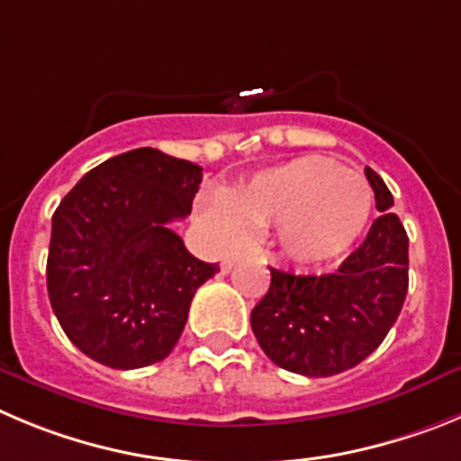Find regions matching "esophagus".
Returning a JSON list of instances; mask_svg holds the SVG:
<instances>
[{"label":"esophagus","mask_w":461,"mask_h":461,"mask_svg":"<svg viewBox=\"0 0 461 461\" xmlns=\"http://www.w3.org/2000/svg\"><path fill=\"white\" fill-rule=\"evenodd\" d=\"M244 256H247V251H235V253H230V256H226V258H223V263H221V272L223 274L230 272V269H233V265L238 263V260H242Z\"/></svg>","instance_id":"34e87169"}]
</instances>
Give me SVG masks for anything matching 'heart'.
<instances>
[{
    "label": "heart",
    "mask_w": 461,
    "mask_h": 461,
    "mask_svg": "<svg viewBox=\"0 0 461 461\" xmlns=\"http://www.w3.org/2000/svg\"><path fill=\"white\" fill-rule=\"evenodd\" d=\"M373 210L366 178L318 155L256 173L235 189L233 205L217 201L212 219L228 240H242L249 223L276 226V244L293 263L315 265L348 251Z\"/></svg>",
    "instance_id": "b5f03b06"
}]
</instances>
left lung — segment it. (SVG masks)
<instances>
[{"label": "left lung", "mask_w": 461, "mask_h": 461, "mask_svg": "<svg viewBox=\"0 0 461 461\" xmlns=\"http://www.w3.org/2000/svg\"><path fill=\"white\" fill-rule=\"evenodd\" d=\"M366 178L379 214L361 247L322 276L269 267V290L251 311V329L278 368L331 377L375 352L402 311L409 288V238L393 196L370 167Z\"/></svg>", "instance_id": "8db88e82"}]
</instances>
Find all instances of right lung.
I'll use <instances>...</instances> for the list:
<instances>
[{
	"mask_svg": "<svg viewBox=\"0 0 461 461\" xmlns=\"http://www.w3.org/2000/svg\"><path fill=\"white\" fill-rule=\"evenodd\" d=\"M201 180L198 164L137 148L91 168L59 203L48 294L88 358L134 370L176 348L194 293L219 272L168 228L192 212Z\"/></svg>",
	"mask_w": 461,
	"mask_h": 461,
	"instance_id": "add662e5",
	"label": "right lung"
}]
</instances>
